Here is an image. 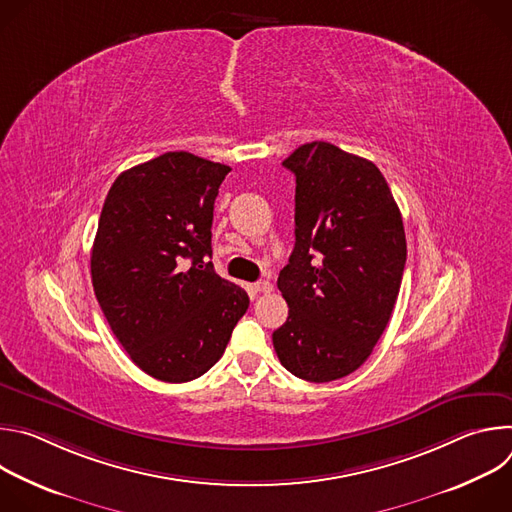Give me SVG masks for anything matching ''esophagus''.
Returning <instances> with one entry per match:
<instances>
[{"mask_svg":"<svg viewBox=\"0 0 512 512\" xmlns=\"http://www.w3.org/2000/svg\"><path fill=\"white\" fill-rule=\"evenodd\" d=\"M255 291H259V294H271V291H273V285H271V281L261 279V281H257V283H255Z\"/></svg>","mask_w":512,"mask_h":512,"instance_id":"34e87169","label":"esophagus"}]
</instances>
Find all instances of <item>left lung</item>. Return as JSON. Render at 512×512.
Segmentation results:
<instances>
[{"label": "left lung", "instance_id": "left-lung-1", "mask_svg": "<svg viewBox=\"0 0 512 512\" xmlns=\"http://www.w3.org/2000/svg\"><path fill=\"white\" fill-rule=\"evenodd\" d=\"M283 166L296 176V245L277 277L289 316L273 348L291 375L328 383L354 373L387 328L407 259L405 229L373 162L312 141Z\"/></svg>", "mask_w": 512, "mask_h": 512}]
</instances>
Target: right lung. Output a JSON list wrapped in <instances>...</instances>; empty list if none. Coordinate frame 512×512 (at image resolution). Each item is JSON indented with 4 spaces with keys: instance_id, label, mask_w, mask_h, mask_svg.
Wrapping results in <instances>:
<instances>
[{
    "instance_id": "obj_1",
    "label": "right lung",
    "mask_w": 512,
    "mask_h": 512,
    "mask_svg": "<svg viewBox=\"0 0 512 512\" xmlns=\"http://www.w3.org/2000/svg\"><path fill=\"white\" fill-rule=\"evenodd\" d=\"M229 166L168 152L113 182L91 251L97 302L119 344L150 377L186 383L223 356L249 308L216 275L212 210Z\"/></svg>"
}]
</instances>
